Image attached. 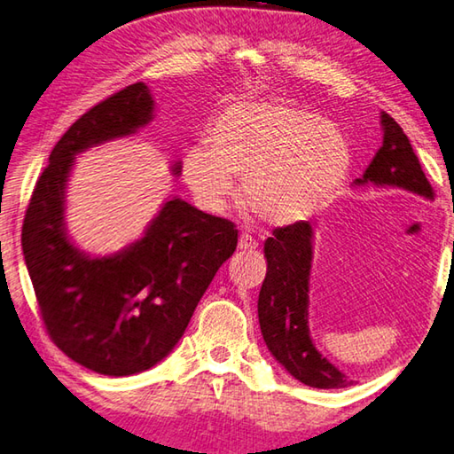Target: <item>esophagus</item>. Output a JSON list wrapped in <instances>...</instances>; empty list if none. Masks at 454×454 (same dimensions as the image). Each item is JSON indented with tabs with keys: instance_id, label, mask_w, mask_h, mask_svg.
<instances>
[{
	"instance_id": "1",
	"label": "esophagus",
	"mask_w": 454,
	"mask_h": 454,
	"mask_svg": "<svg viewBox=\"0 0 454 454\" xmlns=\"http://www.w3.org/2000/svg\"><path fill=\"white\" fill-rule=\"evenodd\" d=\"M256 247H259V243H256V239L251 237L249 233H243L241 237H239V251L249 253V251H254Z\"/></svg>"
}]
</instances>
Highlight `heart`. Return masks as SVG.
Listing matches in <instances>:
<instances>
[{
    "instance_id": "heart-1",
    "label": "heart",
    "mask_w": 454,
    "mask_h": 454,
    "mask_svg": "<svg viewBox=\"0 0 454 454\" xmlns=\"http://www.w3.org/2000/svg\"><path fill=\"white\" fill-rule=\"evenodd\" d=\"M352 146L320 114L278 100H239L215 116L207 144L185 152L182 174L205 209L221 211L243 179L256 219L290 227L320 211L352 169Z\"/></svg>"
}]
</instances>
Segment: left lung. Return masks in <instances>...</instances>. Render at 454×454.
<instances>
[{
    "label": "left lung",
    "instance_id": "1",
    "mask_svg": "<svg viewBox=\"0 0 454 454\" xmlns=\"http://www.w3.org/2000/svg\"><path fill=\"white\" fill-rule=\"evenodd\" d=\"M383 144L356 185H391L434 198L411 142L387 113H381ZM267 277L259 293V324L264 344L285 370L318 389L352 386L312 344L308 330V282L312 267V225L308 221L278 227L264 241Z\"/></svg>",
    "mask_w": 454,
    "mask_h": 454
}]
</instances>
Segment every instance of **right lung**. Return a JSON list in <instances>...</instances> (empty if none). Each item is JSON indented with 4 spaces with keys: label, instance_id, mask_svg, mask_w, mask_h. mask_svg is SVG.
Segmentation results:
<instances>
[{
    "label": "right lung",
    "instance_id": "right-lung-1",
    "mask_svg": "<svg viewBox=\"0 0 454 454\" xmlns=\"http://www.w3.org/2000/svg\"><path fill=\"white\" fill-rule=\"evenodd\" d=\"M153 100L136 82L84 113L57 142L25 211L21 247L49 338L71 360L121 378L150 370L184 336L237 229L174 198L138 241L110 256L76 249L65 229L74 156L146 126ZM179 164L172 172L179 174Z\"/></svg>",
    "mask_w": 454,
    "mask_h": 454
}]
</instances>
